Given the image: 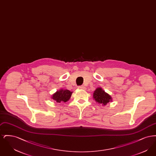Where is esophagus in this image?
Masks as SVG:
<instances>
[{
    "mask_svg": "<svg viewBox=\"0 0 156 156\" xmlns=\"http://www.w3.org/2000/svg\"><path fill=\"white\" fill-rule=\"evenodd\" d=\"M78 88H80V89H85V87H84V86H83V85H82V86H80V87H78Z\"/></svg>",
    "mask_w": 156,
    "mask_h": 156,
    "instance_id": "34e87169",
    "label": "esophagus"
}]
</instances>
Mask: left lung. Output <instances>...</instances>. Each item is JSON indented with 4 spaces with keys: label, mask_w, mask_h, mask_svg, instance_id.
I'll list each match as a JSON object with an SVG mask.
<instances>
[{
    "label": "left lung",
    "mask_w": 156,
    "mask_h": 156,
    "mask_svg": "<svg viewBox=\"0 0 156 156\" xmlns=\"http://www.w3.org/2000/svg\"><path fill=\"white\" fill-rule=\"evenodd\" d=\"M94 99L99 104H102V105H106V104L111 102L112 97L106 92H105L101 88H98L94 92Z\"/></svg>",
    "instance_id": "8db88e82"
}]
</instances>
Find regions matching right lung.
<instances>
[{"label": "right lung", "instance_id": "right-lung-1", "mask_svg": "<svg viewBox=\"0 0 156 156\" xmlns=\"http://www.w3.org/2000/svg\"><path fill=\"white\" fill-rule=\"evenodd\" d=\"M73 92L68 89H60L54 93L52 96V99L57 103L66 102L71 97Z\"/></svg>", "mask_w": 156, "mask_h": 156}]
</instances>
